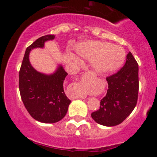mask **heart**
<instances>
[{
  "label": "heart",
  "mask_w": 157,
  "mask_h": 157,
  "mask_svg": "<svg viewBox=\"0 0 157 157\" xmlns=\"http://www.w3.org/2000/svg\"><path fill=\"white\" fill-rule=\"evenodd\" d=\"M80 57L93 61L95 71L100 74L111 73L119 69L125 60V52L122 46L100 40H88L77 46Z\"/></svg>",
  "instance_id": "1"
}]
</instances>
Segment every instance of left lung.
<instances>
[{
	"instance_id": "1",
	"label": "left lung",
	"mask_w": 157,
	"mask_h": 157,
	"mask_svg": "<svg viewBox=\"0 0 157 157\" xmlns=\"http://www.w3.org/2000/svg\"><path fill=\"white\" fill-rule=\"evenodd\" d=\"M109 88L99 110L91 117L100 125L111 127L123 122L134 109L139 91L138 63L131 52L117 73L106 78Z\"/></svg>"
}]
</instances>
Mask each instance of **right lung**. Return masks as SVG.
<instances>
[{"instance_id": "1", "label": "right lung", "mask_w": 157, "mask_h": 157, "mask_svg": "<svg viewBox=\"0 0 157 157\" xmlns=\"http://www.w3.org/2000/svg\"><path fill=\"white\" fill-rule=\"evenodd\" d=\"M55 35H48L37 39L27 47L19 72V89L25 107L37 121L55 123L66 116L71 100L65 94L63 82L68 74L61 64L53 73L37 71L30 63L29 54L36 48H44L46 41Z\"/></svg>"}]
</instances>
